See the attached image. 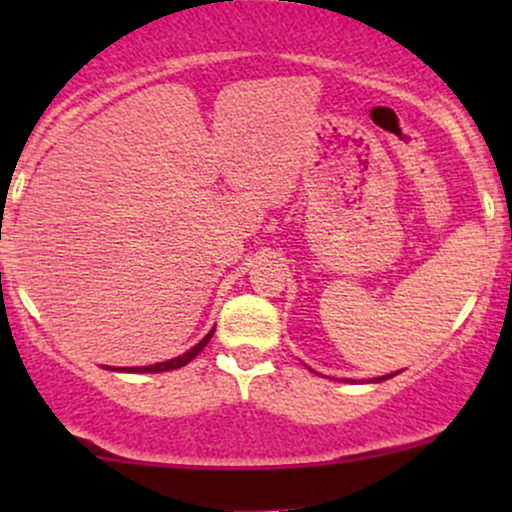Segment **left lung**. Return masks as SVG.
<instances>
[{"label": "left lung", "mask_w": 512, "mask_h": 512, "mask_svg": "<svg viewBox=\"0 0 512 512\" xmlns=\"http://www.w3.org/2000/svg\"><path fill=\"white\" fill-rule=\"evenodd\" d=\"M395 375V373H392ZM392 375H383V378H375V380H370V383H380V380H387V378H392Z\"/></svg>", "instance_id": "obj_1"}]
</instances>
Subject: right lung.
I'll use <instances>...</instances> for the list:
<instances>
[{
    "label": "right lung",
    "mask_w": 512,
    "mask_h": 512,
    "mask_svg": "<svg viewBox=\"0 0 512 512\" xmlns=\"http://www.w3.org/2000/svg\"><path fill=\"white\" fill-rule=\"evenodd\" d=\"M211 334H214V330H211V332L207 334V337L202 339V342L192 346L190 351H185V354H182V356H175V358H170V361L154 363V366H144V368H113V370H122V373H163V370H175V368H182V366H187V363H190L192 358H195V356L199 354V351H202L204 346L209 344Z\"/></svg>",
    "instance_id": "1"
}]
</instances>
